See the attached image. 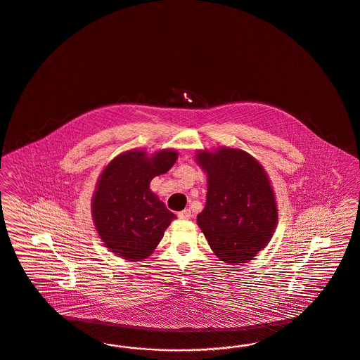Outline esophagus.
Here are the masks:
<instances>
[{"label":"esophagus","mask_w":360,"mask_h":360,"mask_svg":"<svg viewBox=\"0 0 360 360\" xmlns=\"http://www.w3.org/2000/svg\"><path fill=\"white\" fill-rule=\"evenodd\" d=\"M191 217H193V214H191V211L188 210V209L178 212V218H179V219H185V221H186V219H190Z\"/></svg>","instance_id":"34e87169"}]
</instances>
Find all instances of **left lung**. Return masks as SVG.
I'll return each mask as SVG.
<instances>
[{
    "mask_svg": "<svg viewBox=\"0 0 360 360\" xmlns=\"http://www.w3.org/2000/svg\"><path fill=\"white\" fill-rule=\"evenodd\" d=\"M195 160L207 176L205 209L197 224L221 261L242 264L271 240L278 206L270 178L245 150H198Z\"/></svg>",
    "mask_w": 360,
    "mask_h": 360,
    "instance_id": "1",
    "label": "left lung"
}]
</instances>
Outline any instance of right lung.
Returning <instances> with one entry per match:
<instances>
[{
  "mask_svg": "<svg viewBox=\"0 0 360 360\" xmlns=\"http://www.w3.org/2000/svg\"><path fill=\"white\" fill-rule=\"evenodd\" d=\"M176 160L174 149L153 154L129 150L102 170L91 198V217L105 248L117 257L146 259L176 218L150 190L151 179L167 173Z\"/></svg>",
  "mask_w": 360,
  "mask_h": 360,
  "instance_id": "add662e5",
  "label": "right lung"
}]
</instances>
